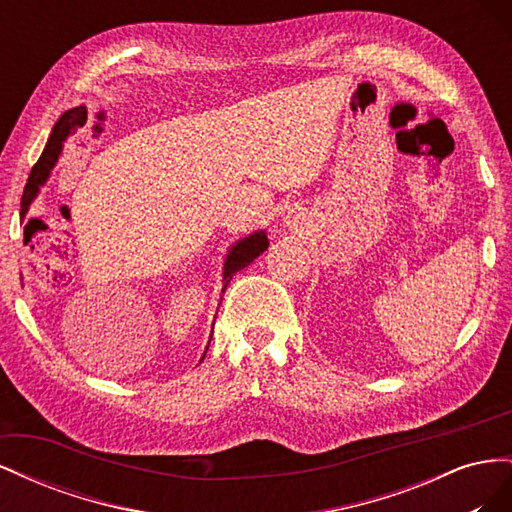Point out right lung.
<instances>
[{
	"label": "right lung",
	"instance_id": "1",
	"mask_svg": "<svg viewBox=\"0 0 512 512\" xmlns=\"http://www.w3.org/2000/svg\"><path fill=\"white\" fill-rule=\"evenodd\" d=\"M83 123H85V108H74V111H68L66 115H61V119L55 123V128L49 136V143H46L42 156L34 164L32 173H29V179L25 183L23 198H21V220L25 218L29 205H32L34 196L40 190V185L46 181V177L51 175V168L55 166L59 153H61V147H64V143L68 141V136L74 134L76 128L83 126ZM267 245H269V239L265 232H256V235L239 241L237 245H232V250L228 252L226 265H224V290H226L228 282L232 280V275H235L239 269L250 265L254 258H258L262 252L267 250Z\"/></svg>",
	"mask_w": 512,
	"mask_h": 512
}]
</instances>
